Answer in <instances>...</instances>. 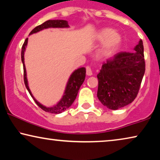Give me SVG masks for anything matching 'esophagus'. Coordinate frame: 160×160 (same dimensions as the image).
Returning a JSON list of instances; mask_svg holds the SVG:
<instances>
[{
  "mask_svg": "<svg viewBox=\"0 0 160 160\" xmlns=\"http://www.w3.org/2000/svg\"><path fill=\"white\" fill-rule=\"evenodd\" d=\"M86 74H87V75H88V76H91L92 75V70H91V68H90V67H87V68H86Z\"/></svg>",
  "mask_w": 160,
  "mask_h": 160,
  "instance_id": "esophagus-1",
  "label": "esophagus"
}]
</instances>
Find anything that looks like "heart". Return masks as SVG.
Masks as SVG:
<instances>
[{
    "label": "heart",
    "instance_id": "obj_1",
    "mask_svg": "<svg viewBox=\"0 0 160 160\" xmlns=\"http://www.w3.org/2000/svg\"><path fill=\"white\" fill-rule=\"evenodd\" d=\"M99 41H104L102 44L101 53L103 55H108L115 50L121 41V37L117 32H113L110 28H103L98 32L97 36Z\"/></svg>",
    "mask_w": 160,
    "mask_h": 160
}]
</instances>
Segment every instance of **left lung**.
Wrapping results in <instances>:
<instances>
[{"label": "left lung", "instance_id": "left-lung-1", "mask_svg": "<svg viewBox=\"0 0 160 160\" xmlns=\"http://www.w3.org/2000/svg\"><path fill=\"white\" fill-rule=\"evenodd\" d=\"M134 52H121L102 65L98 74L97 96L104 106L117 110L132 103L145 72L144 46L139 40Z\"/></svg>", "mask_w": 160, "mask_h": 160}]
</instances>
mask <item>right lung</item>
Listing matches in <instances>:
<instances>
[{"instance_id":"add662e5","label":"right lung","mask_w":160,"mask_h":160,"mask_svg":"<svg viewBox=\"0 0 160 160\" xmlns=\"http://www.w3.org/2000/svg\"><path fill=\"white\" fill-rule=\"evenodd\" d=\"M69 25L68 21L65 20H49L45 21L42 24L37 26L35 27L32 32H30L29 35L35 34L42 31L45 28H68ZM28 43V38L26 39L24 43H23L22 46V49H21V61L23 63V80H24V83L26 85V88L28 90V92L31 95V96L33 98L34 100L35 103L37 104L38 106H39L42 110H44L46 112H49L51 113L54 114H59L61 113L62 112L65 111L66 109L70 108L71 105L75 101L78 95V90H79L82 84L84 82L85 78V73H86V70L85 68H78V70L74 71L70 75V78H69L68 82L67 83L66 88L64 92V95L60 101L57 103L55 106L52 107H46L43 106L42 104L39 103L37 100L34 98L33 95L31 92V90L28 88V80L27 78V71H26V67L24 64V52L26 50V47H27Z\"/></svg>"}]
</instances>
